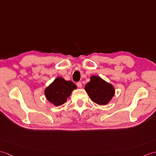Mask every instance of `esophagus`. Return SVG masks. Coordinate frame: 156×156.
I'll list each match as a JSON object with an SVG mask.
<instances>
[{"mask_svg": "<svg viewBox=\"0 0 156 156\" xmlns=\"http://www.w3.org/2000/svg\"><path fill=\"white\" fill-rule=\"evenodd\" d=\"M76 85H77V86L78 87V88H82V83H81L80 82H77Z\"/></svg>", "mask_w": 156, "mask_h": 156, "instance_id": "obj_1", "label": "esophagus"}]
</instances>
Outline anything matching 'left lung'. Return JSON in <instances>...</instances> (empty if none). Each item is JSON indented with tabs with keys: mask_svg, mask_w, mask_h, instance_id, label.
Returning a JSON list of instances; mask_svg holds the SVG:
<instances>
[{
	"mask_svg": "<svg viewBox=\"0 0 156 156\" xmlns=\"http://www.w3.org/2000/svg\"><path fill=\"white\" fill-rule=\"evenodd\" d=\"M85 90L94 102L98 105L109 103L114 96V87L100 76L93 75L85 86Z\"/></svg>",
	"mask_w": 156,
	"mask_h": 156,
	"instance_id": "obj_1",
	"label": "left lung"
}]
</instances>
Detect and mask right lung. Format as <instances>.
<instances>
[{"label": "right lung", "mask_w": 156, "mask_h": 156, "mask_svg": "<svg viewBox=\"0 0 156 156\" xmlns=\"http://www.w3.org/2000/svg\"><path fill=\"white\" fill-rule=\"evenodd\" d=\"M77 87L72 81L56 78L44 90L46 98L55 106H59L66 102L67 98Z\"/></svg>", "instance_id": "obj_1"}]
</instances>
